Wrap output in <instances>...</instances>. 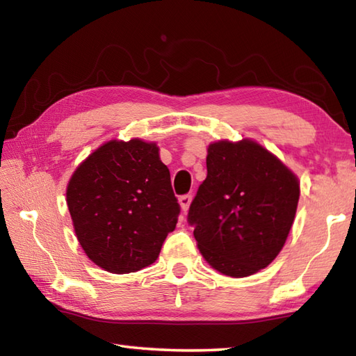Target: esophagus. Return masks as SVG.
<instances>
[{"label": "esophagus", "mask_w": 356, "mask_h": 356, "mask_svg": "<svg viewBox=\"0 0 356 356\" xmlns=\"http://www.w3.org/2000/svg\"><path fill=\"white\" fill-rule=\"evenodd\" d=\"M191 200L193 197L190 194H185V195H180L179 197V203H180V208H182L184 213L186 214V211L190 209V205H191Z\"/></svg>", "instance_id": "1"}]
</instances>
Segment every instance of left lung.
Returning a JSON list of instances; mask_svg holds the SVG:
<instances>
[{
    "label": "left lung",
    "mask_w": 356,
    "mask_h": 356,
    "mask_svg": "<svg viewBox=\"0 0 356 356\" xmlns=\"http://www.w3.org/2000/svg\"><path fill=\"white\" fill-rule=\"evenodd\" d=\"M207 170L188 213L200 254L223 275H252L286 243L298 177L252 139L209 143Z\"/></svg>",
    "instance_id": "obj_1"
}]
</instances>
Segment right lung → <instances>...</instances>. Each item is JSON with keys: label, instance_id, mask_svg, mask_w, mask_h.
Instances as JSON below:
<instances>
[{"label": "right lung", "instance_id": "obj_1", "mask_svg": "<svg viewBox=\"0 0 356 356\" xmlns=\"http://www.w3.org/2000/svg\"><path fill=\"white\" fill-rule=\"evenodd\" d=\"M65 195L79 245L111 274L154 263L180 213L159 147L142 139L95 149L72 174Z\"/></svg>", "mask_w": 356, "mask_h": 356}]
</instances>
